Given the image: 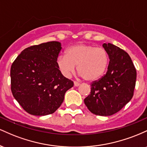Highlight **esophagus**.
Here are the masks:
<instances>
[{
	"instance_id": "1",
	"label": "esophagus",
	"mask_w": 147,
	"mask_h": 147,
	"mask_svg": "<svg viewBox=\"0 0 147 147\" xmlns=\"http://www.w3.org/2000/svg\"><path fill=\"white\" fill-rule=\"evenodd\" d=\"M74 86L76 87H77V86H80V84L78 83V82H74Z\"/></svg>"
}]
</instances>
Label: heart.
Instances as JSON below:
<instances>
[{
	"label": "heart",
	"instance_id": "1",
	"mask_svg": "<svg viewBox=\"0 0 147 147\" xmlns=\"http://www.w3.org/2000/svg\"><path fill=\"white\" fill-rule=\"evenodd\" d=\"M109 61V56L104 48L78 43L67 48L65 55L58 57L57 65L65 77H70L77 65L79 75L86 81L95 82L106 72Z\"/></svg>",
	"mask_w": 147,
	"mask_h": 147
}]
</instances>
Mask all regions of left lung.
I'll list each match as a JSON object with an SVG mask.
<instances>
[{
	"label": "left lung",
	"instance_id": "1",
	"mask_svg": "<svg viewBox=\"0 0 147 147\" xmlns=\"http://www.w3.org/2000/svg\"><path fill=\"white\" fill-rule=\"evenodd\" d=\"M102 46L110 59L108 70L102 78L91 84L90 93L84 103L92 113L109 116L132 99L137 73L127 52L109 43Z\"/></svg>",
	"mask_w": 147,
	"mask_h": 147
}]
</instances>
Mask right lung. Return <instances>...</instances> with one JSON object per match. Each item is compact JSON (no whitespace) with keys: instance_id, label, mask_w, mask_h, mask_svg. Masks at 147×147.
Listing matches in <instances>:
<instances>
[{"instance_id":"right-lung-1","label":"right lung","mask_w":147,"mask_h":147,"mask_svg":"<svg viewBox=\"0 0 147 147\" xmlns=\"http://www.w3.org/2000/svg\"><path fill=\"white\" fill-rule=\"evenodd\" d=\"M61 44L50 41L25 48L11 66V90L28 113H53L63 102L65 92L73 86L57 65Z\"/></svg>"}]
</instances>
